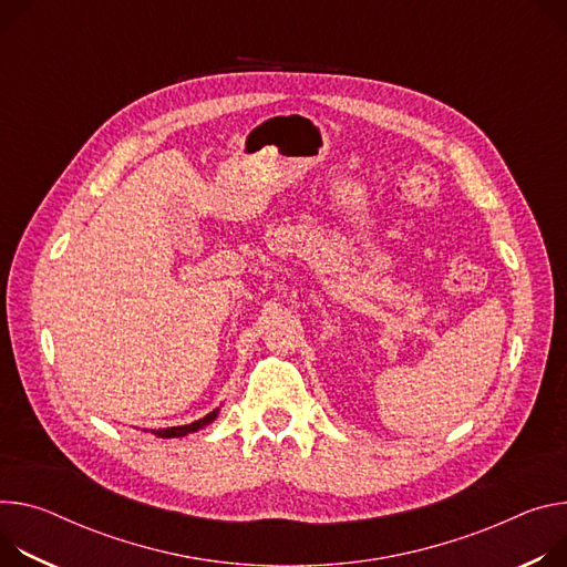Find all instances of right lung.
I'll return each mask as SVG.
<instances>
[{
    "label": "right lung",
    "instance_id": "right-lung-1",
    "mask_svg": "<svg viewBox=\"0 0 567 567\" xmlns=\"http://www.w3.org/2000/svg\"><path fill=\"white\" fill-rule=\"evenodd\" d=\"M217 414H219V409L210 411L208 416H205V419H198V421H194V423H189V425L165 427V430H151V434H156V436H161V439H178V436H187V434H192V432L203 430L205 425H210V423L217 419ZM144 432H146V430H144Z\"/></svg>",
    "mask_w": 567,
    "mask_h": 567
}]
</instances>
